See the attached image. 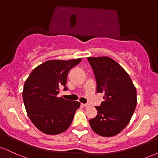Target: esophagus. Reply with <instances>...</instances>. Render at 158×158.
Wrapping results in <instances>:
<instances>
[{"label":"esophagus","mask_w":158,"mask_h":158,"mask_svg":"<svg viewBox=\"0 0 158 158\" xmlns=\"http://www.w3.org/2000/svg\"><path fill=\"white\" fill-rule=\"evenodd\" d=\"M82 106H85V108H88V107L90 106V105L89 104H82Z\"/></svg>","instance_id":"1"}]
</instances>
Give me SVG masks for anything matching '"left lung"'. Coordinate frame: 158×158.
<instances>
[{
  "instance_id": "obj_1",
  "label": "left lung",
  "mask_w": 158,
  "mask_h": 158,
  "mask_svg": "<svg viewBox=\"0 0 158 158\" xmlns=\"http://www.w3.org/2000/svg\"><path fill=\"white\" fill-rule=\"evenodd\" d=\"M97 81V92L104 101L95 107L97 115L89 120L92 130L102 137H113L131 120L137 106V91L129 75L111 58L88 57Z\"/></svg>"
}]
</instances>
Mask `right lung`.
I'll list each match as a JSON object with an SVG mask.
<instances>
[{
    "label": "right lung",
    "mask_w": 158,
    "mask_h": 158,
    "mask_svg": "<svg viewBox=\"0 0 158 158\" xmlns=\"http://www.w3.org/2000/svg\"><path fill=\"white\" fill-rule=\"evenodd\" d=\"M81 59L49 60L34 69L25 81L23 99L27 115L38 129L46 135L62 133L73 121L80 102L58 97L65 86L68 72Z\"/></svg>",
    "instance_id": "add662e5"
}]
</instances>
